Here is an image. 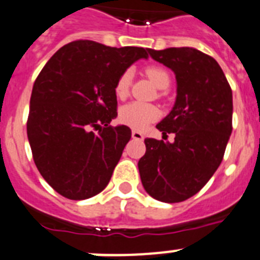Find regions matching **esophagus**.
<instances>
[{
  "label": "esophagus",
  "mask_w": 260,
  "mask_h": 260,
  "mask_svg": "<svg viewBox=\"0 0 260 260\" xmlns=\"http://www.w3.org/2000/svg\"><path fill=\"white\" fill-rule=\"evenodd\" d=\"M132 137L133 139H137V141H143V134L141 132H138V130H133L132 132Z\"/></svg>",
  "instance_id": "obj_1"
}]
</instances>
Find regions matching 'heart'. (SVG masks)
Here are the masks:
<instances>
[{"instance_id":"heart-1","label":"heart","mask_w":260,"mask_h":260,"mask_svg":"<svg viewBox=\"0 0 260 260\" xmlns=\"http://www.w3.org/2000/svg\"><path fill=\"white\" fill-rule=\"evenodd\" d=\"M144 73L158 89H167L171 84V75L165 69L158 68V66H148V68H146ZM130 82H132V73L128 70L119 75V78L117 79L116 88H114L116 95L118 98H125L127 95ZM158 114H160L158 109L155 105L134 102L121 108L119 119H121V122L130 126V127L142 130L148 123L153 122L158 117Z\"/></svg>"}]
</instances>
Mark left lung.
Returning a JSON list of instances; mask_svg holds the SVG:
<instances>
[{
  "mask_svg": "<svg viewBox=\"0 0 260 260\" xmlns=\"http://www.w3.org/2000/svg\"><path fill=\"white\" fill-rule=\"evenodd\" d=\"M155 61L176 75L177 98L171 113L156 127L174 142L144 139L138 162L144 190L160 202L191 198L221 164L232 134L233 96L212 57L189 47L148 49Z\"/></svg>",
  "mask_w": 260,
  "mask_h": 260,
  "instance_id": "left-lung-1",
  "label": "left lung"
}]
</instances>
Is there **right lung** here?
Listing matches in <instances>:
<instances>
[{"instance_id":"1","label":"right lung","mask_w":260,"mask_h":260,"mask_svg":"<svg viewBox=\"0 0 260 260\" xmlns=\"http://www.w3.org/2000/svg\"><path fill=\"white\" fill-rule=\"evenodd\" d=\"M148 48H112L91 40L63 45L36 78L27 135L34 161L65 198L83 201L109 183L132 138L117 117L116 83Z\"/></svg>"}]
</instances>
